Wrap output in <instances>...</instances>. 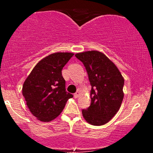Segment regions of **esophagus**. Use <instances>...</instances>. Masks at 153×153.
Returning <instances> with one entry per match:
<instances>
[{
  "label": "esophagus",
  "instance_id": "1",
  "mask_svg": "<svg viewBox=\"0 0 153 153\" xmlns=\"http://www.w3.org/2000/svg\"><path fill=\"white\" fill-rule=\"evenodd\" d=\"M79 95H80V91H78L76 93H75V94H74V97L76 98V99H77V98H78L79 96Z\"/></svg>",
  "mask_w": 153,
  "mask_h": 153
}]
</instances>
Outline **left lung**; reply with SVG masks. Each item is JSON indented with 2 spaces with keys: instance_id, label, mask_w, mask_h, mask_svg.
<instances>
[{
  "instance_id": "8db88e82",
  "label": "left lung",
  "mask_w": 153,
  "mask_h": 153,
  "mask_svg": "<svg viewBox=\"0 0 153 153\" xmlns=\"http://www.w3.org/2000/svg\"><path fill=\"white\" fill-rule=\"evenodd\" d=\"M82 62L91 85V105L82 114L94 126L106 124L117 113L124 98V80L117 66L99 51L75 54Z\"/></svg>"
}]
</instances>
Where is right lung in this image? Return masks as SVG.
<instances>
[{"instance_id":"right-lung-1","label":"right lung","mask_w":153,"mask_h":153,"mask_svg":"<svg viewBox=\"0 0 153 153\" xmlns=\"http://www.w3.org/2000/svg\"><path fill=\"white\" fill-rule=\"evenodd\" d=\"M73 53L56 52L40 60L23 85L26 105L42 122H50L58 117L73 94L67 92L62 70Z\"/></svg>"}]
</instances>
